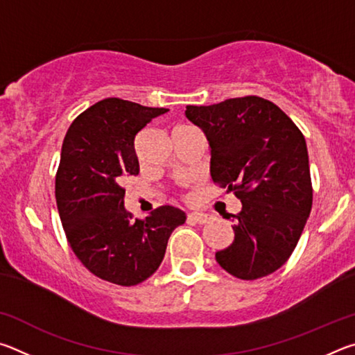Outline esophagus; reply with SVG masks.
<instances>
[{
    "mask_svg": "<svg viewBox=\"0 0 355 355\" xmlns=\"http://www.w3.org/2000/svg\"><path fill=\"white\" fill-rule=\"evenodd\" d=\"M208 219H209L208 214H205V213H189L188 214V220L196 222V224H207Z\"/></svg>",
    "mask_w": 355,
    "mask_h": 355,
    "instance_id": "esophagus-1",
    "label": "esophagus"
}]
</instances>
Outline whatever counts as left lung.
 I'll list each match as a JSON object with an SVG mask.
<instances>
[{"mask_svg":"<svg viewBox=\"0 0 355 355\" xmlns=\"http://www.w3.org/2000/svg\"><path fill=\"white\" fill-rule=\"evenodd\" d=\"M184 114L209 142L213 182L243 203L233 216L235 239L216 261L243 280L272 274L297 245L313 200L302 131L257 95L191 105Z\"/></svg>","mask_w":355,"mask_h":355,"instance_id":"obj_1","label":"left lung"}]
</instances>
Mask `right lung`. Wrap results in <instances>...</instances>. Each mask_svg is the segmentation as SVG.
Returning <instances> with one entry per match:
<instances>
[{"instance_id": "right-lung-1", "label": "right lung", "mask_w": 355, "mask_h": 355, "mask_svg": "<svg viewBox=\"0 0 355 355\" xmlns=\"http://www.w3.org/2000/svg\"><path fill=\"white\" fill-rule=\"evenodd\" d=\"M169 110L122 98L87 107L64 137L56 172V203L71 250L94 275L133 286L163 261L171 233L184 224L175 207L133 219L123 207L125 178L139 173L135 137Z\"/></svg>"}]
</instances>
